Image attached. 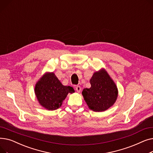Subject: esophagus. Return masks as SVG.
<instances>
[{
    "instance_id": "34e87169",
    "label": "esophagus",
    "mask_w": 153,
    "mask_h": 153,
    "mask_svg": "<svg viewBox=\"0 0 153 153\" xmlns=\"http://www.w3.org/2000/svg\"><path fill=\"white\" fill-rule=\"evenodd\" d=\"M76 91L77 92H81V87H80V86H79V85H77L76 87Z\"/></svg>"
}]
</instances>
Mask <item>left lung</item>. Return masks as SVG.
Returning <instances> with one entry per match:
<instances>
[{"instance_id": "obj_1", "label": "left lung", "mask_w": 153, "mask_h": 153, "mask_svg": "<svg viewBox=\"0 0 153 153\" xmlns=\"http://www.w3.org/2000/svg\"><path fill=\"white\" fill-rule=\"evenodd\" d=\"M91 87L82 92L89 108L94 111L107 110L118 97L117 87L105 70L95 72L90 81Z\"/></svg>"}]
</instances>
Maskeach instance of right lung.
<instances>
[{
  "label": "right lung",
  "instance_id": "1",
  "mask_svg": "<svg viewBox=\"0 0 153 153\" xmlns=\"http://www.w3.org/2000/svg\"><path fill=\"white\" fill-rule=\"evenodd\" d=\"M35 92L40 105L48 110H54L61 106L68 93H73L74 90L71 86L63 85L52 72L45 74L39 79Z\"/></svg>",
  "mask_w": 153,
  "mask_h": 153
}]
</instances>
